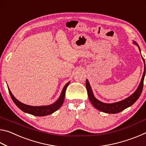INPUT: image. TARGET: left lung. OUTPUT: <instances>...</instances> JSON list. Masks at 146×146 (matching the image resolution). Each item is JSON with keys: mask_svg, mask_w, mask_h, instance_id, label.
I'll return each instance as SVG.
<instances>
[{"mask_svg": "<svg viewBox=\"0 0 146 146\" xmlns=\"http://www.w3.org/2000/svg\"><path fill=\"white\" fill-rule=\"evenodd\" d=\"M134 43L137 44V46H138L135 42H134ZM138 48H139V50L140 51V49L139 47H138ZM143 60H144V64H145L144 59L143 58ZM145 74V67L144 69V73H143L141 82H140L139 86H138L137 90L135 91V92L133 93V95H131L130 97H127V98H125V99L123 100L122 101H120V102H115V103H113V104H106V103H103L102 102H100L99 100H98L97 98L94 97L93 91L91 90V86L90 85V84H89L88 80H86V88H87L89 99H90V102H91V104H92V105L94 106V107L102 112L111 113V114H115V113H118L119 112H121L122 111L124 110L125 109L131 106H132L133 104H134L136 101L138 100V98L140 97V96L141 95L142 91L143 90Z\"/></svg>", "mask_w": 146, "mask_h": 146, "instance_id": "1", "label": "left lung"}]
</instances>
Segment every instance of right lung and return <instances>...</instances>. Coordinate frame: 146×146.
Masks as SVG:
<instances>
[{"label": "right lung", "mask_w": 146, "mask_h": 146, "mask_svg": "<svg viewBox=\"0 0 146 146\" xmlns=\"http://www.w3.org/2000/svg\"><path fill=\"white\" fill-rule=\"evenodd\" d=\"M70 84V82H68L64 86L62 91L61 95L59 97L58 99L57 100L56 102H55L54 104L51 105L49 106H28L26 104H24L22 103L21 102L16 99L15 98L13 94L11 93V91L9 90L8 88L9 93L10 94V96L12 98V100L15 104L16 106L18 107L19 109H21L22 111H23L24 112L29 113V114L33 115L35 116H38V117H43V116H46L50 114H52L53 113L56 111V110H58L59 108L61 107V106L62 105L64 102V98H65V94H66V91L67 87Z\"/></svg>", "instance_id": "right-lung-1"}]
</instances>
